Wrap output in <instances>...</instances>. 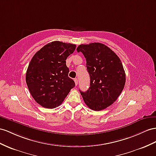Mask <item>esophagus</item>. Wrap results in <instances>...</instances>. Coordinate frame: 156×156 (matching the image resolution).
Here are the masks:
<instances>
[{
  "mask_svg": "<svg viewBox=\"0 0 156 156\" xmlns=\"http://www.w3.org/2000/svg\"><path fill=\"white\" fill-rule=\"evenodd\" d=\"M74 82H75V83H76V85H77V84H78V79H77V78H74Z\"/></svg>",
  "mask_w": 156,
  "mask_h": 156,
  "instance_id": "1",
  "label": "esophagus"
}]
</instances>
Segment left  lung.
Returning a JSON list of instances; mask_svg holds the SVG:
<instances>
[{
  "label": "left lung",
  "mask_w": 156,
  "mask_h": 156,
  "mask_svg": "<svg viewBox=\"0 0 156 156\" xmlns=\"http://www.w3.org/2000/svg\"><path fill=\"white\" fill-rule=\"evenodd\" d=\"M86 60L90 86L86 91L80 90L87 106L94 111L106 109L117 100L125 87L126 75L118 56L100 43L80 45Z\"/></svg>",
  "instance_id": "8db88e82"
}]
</instances>
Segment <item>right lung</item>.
<instances>
[{
    "label": "right lung",
    "instance_id": "right-lung-1",
    "mask_svg": "<svg viewBox=\"0 0 156 156\" xmlns=\"http://www.w3.org/2000/svg\"><path fill=\"white\" fill-rule=\"evenodd\" d=\"M76 45L55 41L47 44L31 58L26 80L31 95L38 104L53 109L63 102L75 86L69 77L66 60Z\"/></svg>",
    "mask_w": 156,
    "mask_h": 156
}]
</instances>
